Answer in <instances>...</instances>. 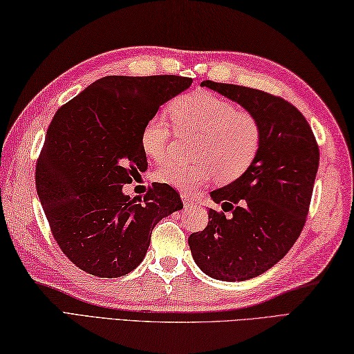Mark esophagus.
<instances>
[{"label": "esophagus", "instance_id": "obj_1", "mask_svg": "<svg viewBox=\"0 0 354 354\" xmlns=\"http://www.w3.org/2000/svg\"><path fill=\"white\" fill-rule=\"evenodd\" d=\"M181 198H183V202H184V207H185V208H192V207L196 205V204H194V201H193L192 198L187 196V194H183Z\"/></svg>", "mask_w": 354, "mask_h": 354}]
</instances>
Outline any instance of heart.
Wrapping results in <instances>:
<instances>
[{"instance_id": "b5f03b06", "label": "heart", "mask_w": 354, "mask_h": 354, "mask_svg": "<svg viewBox=\"0 0 354 354\" xmlns=\"http://www.w3.org/2000/svg\"><path fill=\"white\" fill-rule=\"evenodd\" d=\"M170 114L181 132H198L194 155L201 161H164L155 171L158 183L192 193L214 175L232 181L250 169L261 142V126L251 112L239 111L232 102L209 91H194L171 103ZM171 124L156 112L142 126L141 147L149 158L161 161L169 153Z\"/></svg>"}]
</instances>
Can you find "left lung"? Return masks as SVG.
<instances>
[{
	"label": "left lung",
	"mask_w": 354,
	"mask_h": 354,
	"mask_svg": "<svg viewBox=\"0 0 354 354\" xmlns=\"http://www.w3.org/2000/svg\"><path fill=\"white\" fill-rule=\"evenodd\" d=\"M237 102L259 120L261 142L242 176L209 193L225 212L209 208L205 230L189 245L196 265L222 281H243L280 261L306 223L319 149L304 115L281 97L254 88L201 84Z\"/></svg>",
	"instance_id": "1"
}]
</instances>
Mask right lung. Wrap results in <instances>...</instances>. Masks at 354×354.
<instances>
[{"instance_id":"add662e5","label":"right lung","mask_w":354,"mask_h":354,"mask_svg":"<svg viewBox=\"0 0 354 354\" xmlns=\"http://www.w3.org/2000/svg\"><path fill=\"white\" fill-rule=\"evenodd\" d=\"M192 82L170 74L106 76L53 117L36 162V190L53 237L85 272L129 274L145 259L155 225L183 209L167 184H152L141 204L123 185L147 169L142 126Z\"/></svg>"}]
</instances>
